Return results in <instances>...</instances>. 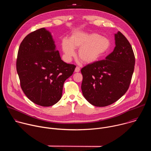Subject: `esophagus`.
I'll return each instance as SVG.
<instances>
[{
	"label": "esophagus",
	"mask_w": 151,
	"mask_h": 151,
	"mask_svg": "<svg viewBox=\"0 0 151 151\" xmlns=\"http://www.w3.org/2000/svg\"><path fill=\"white\" fill-rule=\"evenodd\" d=\"M79 71H80V68H79V67L76 66V67L75 68V72H79Z\"/></svg>",
	"instance_id": "esophagus-1"
}]
</instances>
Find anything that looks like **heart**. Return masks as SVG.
I'll use <instances>...</instances> for the list:
<instances>
[{
  "label": "heart",
  "instance_id": "heart-1",
  "mask_svg": "<svg viewBox=\"0 0 151 151\" xmlns=\"http://www.w3.org/2000/svg\"><path fill=\"white\" fill-rule=\"evenodd\" d=\"M108 38L96 33H88L81 31L73 33L69 39L64 38L61 47L66 60L75 55V49H78V57L85 64H91L108 52L111 48Z\"/></svg>",
  "mask_w": 151,
  "mask_h": 151
}]
</instances>
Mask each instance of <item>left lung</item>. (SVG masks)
I'll use <instances>...</instances> for the list:
<instances>
[{"label": "left lung", "mask_w": 151, "mask_h": 151, "mask_svg": "<svg viewBox=\"0 0 151 151\" xmlns=\"http://www.w3.org/2000/svg\"><path fill=\"white\" fill-rule=\"evenodd\" d=\"M115 47L105 60L89 64L81 69L83 97L97 107L110 105L127 92L134 72L132 47L120 32L115 34Z\"/></svg>", "instance_id": "8db88e82"}]
</instances>
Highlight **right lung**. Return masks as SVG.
<instances>
[{
    "label": "right lung",
    "instance_id": "add662e5",
    "mask_svg": "<svg viewBox=\"0 0 151 151\" xmlns=\"http://www.w3.org/2000/svg\"><path fill=\"white\" fill-rule=\"evenodd\" d=\"M16 66L24 93L34 103L45 107L61 99L64 82L76 68L61 60L45 28L30 33L21 42Z\"/></svg>",
    "mask_w": 151,
    "mask_h": 151
}]
</instances>
